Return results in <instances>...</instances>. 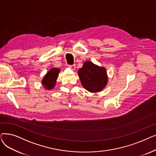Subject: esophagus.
Returning <instances> with one entry per match:
<instances>
[{
	"label": "esophagus",
	"instance_id": "esophagus-1",
	"mask_svg": "<svg viewBox=\"0 0 156 156\" xmlns=\"http://www.w3.org/2000/svg\"><path fill=\"white\" fill-rule=\"evenodd\" d=\"M70 68L72 69V70H75V64H73V65H71L69 66Z\"/></svg>",
	"mask_w": 156,
	"mask_h": 156
}]
</instances>
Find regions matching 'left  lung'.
<instances>
[{
	"instance_id": "left-lung-1",
	"label": "left lung",
	"mask_w": 156,
	"mask_h": 156,
	"mask_svg": "<svg viewBox=\"0 0 156 156\" xmlns=\"http://www.w3.org/2000/svg\"><path fill=\"white\" fill-rule=\"evenodd\" d=\"M78 75L83 88L92 93L102 91L108 82L106 69L91 61H85L78 70Z\"/></svg>"
}]
</instances>
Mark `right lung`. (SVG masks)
Segmentation results:
<instances>
[{"instance_id": "add662e5", "label": "right lung", "mask_w": 156, "mask_h": 156, "mask_svg": "<svg viewBox=\"0 0 156 156\" xmlns=\"http://www.w3.org/2000/svg\"><path fill=\"white\" fill-rule=\"evenodd\" d=\"M59 72L60 69L59 68H52L46 73L42 80V84L45 89L49 90L55 87Z\"/></svg>"}]
</instances>
